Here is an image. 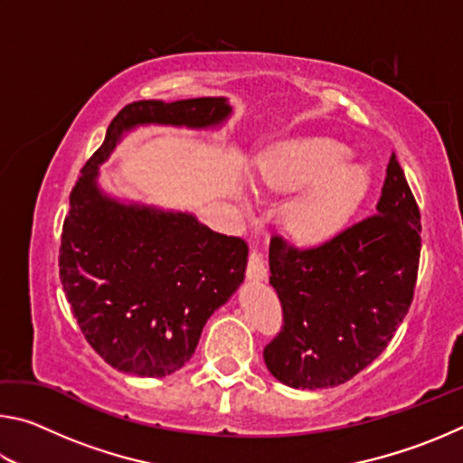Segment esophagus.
Masks as SVG:
<instances>
[{"instance_id": "34e87169", "label": "esophagus", "mask_w": 463, "mask_h": 463, "mask_svg": "<svg viewBox=\"0 0 463 463\" xmlns=\"http://www.w3.org/2000/svg\"><path fill=\"white\" fill-rule=\"evenodd\" d=\"M247 278L249 279H265L268 278V268H265L263 255L257 249H250L249 263H247Z\"/></svg>"}]
</instances>
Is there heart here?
Returning <instances> with one entry per match:
<instances>
[{
  "label": "heart",
  "instance_id": "heart-1",
  "mask_svg": "<svg viewBox=\"0 0 463 463\" xmlns=\"http://www.w3.org/2000/svg\"><path fill=\"white\" fill-rule=\"evenodd\" d=\"M347 156V146L317 138L298 145L276 169V182L288 190L315 184L289 213V226L300 241L323 242L335 237L362 203L370 174L359 163H343Z\"/></svg>",
  "mask_w": 463,
  "mask_h": 463
}]
</instances>
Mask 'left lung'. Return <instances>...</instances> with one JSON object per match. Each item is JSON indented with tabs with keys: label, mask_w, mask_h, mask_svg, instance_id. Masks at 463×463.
<instances>
[{
	"label": "left lung",
	"mask_w": 463,
	"mask_h": 463,
	"mask_svg": "<svg viewBox=\"0 0 463 463\" xmlns=\"http://www.w3.org/2000/svg\"><path fill=\"white\" fill-rule=\"evenodd\" d=\"M420 257V213L392 153L375 214L312 249L269 242V284L284 326L263 349L289 388H333L388 347L411 308Z\"/></svg>",
	"instance_id": "left-lung-1"
}]
</instances>
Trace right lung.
<instances>
[{"mask_svg": "<svg viewBox=\"0 0 463 463\" xmlns=\"http://www.w3.org/2000/svg\"><path fill=\"white\" fill-rule=\"evenodd\" d=\"M231 112L224 98L132 101L73 187L59 276L85 339L118 372L163 378L190 362L210 315L245 279L249 247L190 213L109 198L98 167L124 132L143 124L213 128Z\"/></svg>", "mask_w": 463, "mask_h": 463, "instance_id": "obj_1", "label": "right lung"}]
</instances>
